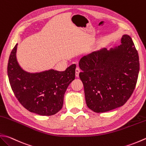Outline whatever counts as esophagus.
<instances>
[{"mask_svg": "<svg viewBox=\"0 0 146 146\" xmlns=\"http://www.w3.org/2000/svg\"><path fill=\"white\" fill-rule=\"evenodd\" d=\"M80 72V69L78 67H77L76 68V70H75V76L76 77H78L79 76Z\"/></svg>", "mask_w": 146, "mask_h": 146, "instance_id": "esophagus-1", "label": "esophagus"}]
</instances>
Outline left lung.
<instances>
[{"instance_id": "left-lung-1", "label": "left lung", "mask_w": 146, "mask_h": 146, "mask_svg": "<svg viewBox=\"0 0 146 146\" xmlns=\"http://www.w3.org/2000/svg\"><path fill=\"white\" fill-rule=\"evenodd\" d=\"M121 43L109 50L94 51L79 61L85 101L96 113L122 106L135 89L140 67L137 50L129 35H123Z\"/></svg>"}]
</instances>
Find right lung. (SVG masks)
<instances>
[{
  "label": "right lung",
  "instance_id": "1",
  "mask_svg": "<svg viewBox=\"0 0 146 146\" xmlns=\"http://www.w3.org/2000/svg\"><path fill=\"white\" fill-rule=\"evenodd\" d=\"M18 44L10 54L7 75L18 101L27 110L42 116L55 115L61 110L68 85L75 80L76 64L64 71L49 70L31 73L20 67L16 59Z\"/></svg>",
  "mask_w": 146,
  "mask_h": 146
}]
</instances>
